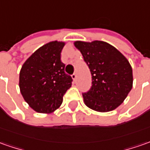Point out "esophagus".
I'll return each mask as SVG.
<instances>
[{
	"label": "esophagus",
	"instance_id": "obj_1",
	"mask_svg": "<svg viewBox=\"0 0 150 150\" xmlns=\"http://www.w3.org/2000/svg\"><path fill=\"white\" fill-rule=\"evenodd\" d=\"M71 77H72V79H74V81H76V79H77V75H76V74H73V75H71Z\"/></svg>",
	"mask_w": 150,
	"mask_h": 150
}]
</instances>
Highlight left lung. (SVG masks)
<instances>
[{"label":"left lung","instance_id":"obj_1","mask_svg":"<svg viewBox=\"0 0 150 150\" xmlns=\"http://www.w3.org/2000/svg\"><path fill=\"white\" fill-rule=\"evenodd\" d=\"M92 76V86L83 93L89 108L105 112L116 109L132 88V68L117 48L102 41L85 42L76 41Z\"/></svg>","mask_w":150,"mask_h":150}]
</instances>
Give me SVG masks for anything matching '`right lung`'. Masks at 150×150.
Here are the masks:
<instances>
[{
    "label": "right lung",
    "mask_w": 150,
    "mask_h": 150,
    "mask_svg": "<svg viewBox=\"0 0 150 150\" xmlns=\"http://www.w3.org/2000/svg\"><path fill=\"white\" fill-rule=\"evenodd\" d=\"M65 45L54 41L37 50L24 62L19 73V88L30 108L51 113L62 105L73 79L65 72L61 52Z\"/></svg>",
    "instance_id": "obj_1"
}]
</instances>
